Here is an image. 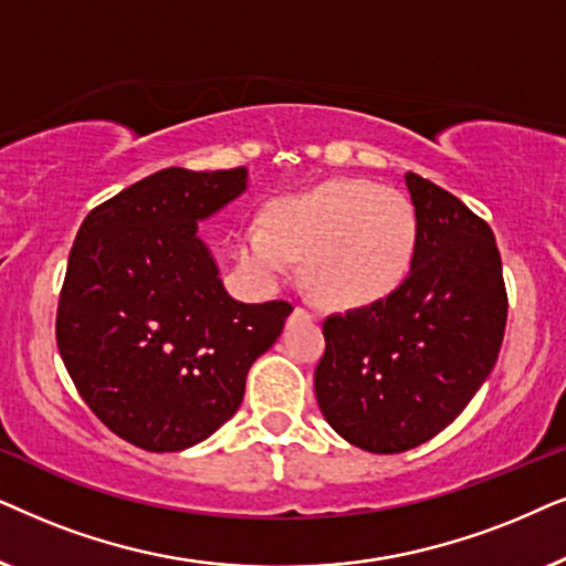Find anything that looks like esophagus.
Masks as SVG:
<instances>
[{"label": "esophagus", "mask_w": 566, "mask_h": 566, "mask_svg": "<svg viewBox=\"0 0 566 566\" xmlns=\"http://www.w3.org/2000/svg\"><path fill=\"white\" fill-rule=\"evenodd\" d=\"M295 315H307L305 307H295Z\"/></svg>", "instance_id": "34e87169"}]
</instances>
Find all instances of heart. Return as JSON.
<instances>
[{
  "instance_id": "obj_1",
  "label": "heart",
  "mask_w": 566,
  "mask_h": 566,
  "mask_svg": "<svg viewBox=\"0 0 566 566\" xmlns=\"http://www.w3.org/2000/svg\"><path fill=\"white\" fill-rule=\"evenodd\" d=\"M419 222L409 196L365 178H338L276 199L266 228L245 224L240 263L274 282L300 259L307 292L326 307L354 311L394 295L409 276Z\"/></svg>"
}]
</instances>
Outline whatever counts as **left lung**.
<instances>
[{"label":"left lung","mask_w":566,"mask_h":566,"mask_svg":"<svg viewBox=\"0 0 566 566\" xmlns=\"http://www.w3.org/2000/svg\"><path fill=\"white\" fill-rule=\"evenodd\" d=\"M419 222L411 271L380 303L323 321L315 367L323 417L367 453L440 434L492 373L507 326L494 232L461 199L406 172Z\"/></svg>","instance_id":"8db88e82"}]
</instances>
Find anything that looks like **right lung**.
Instances as JSON below:
<instances>
[{
	"label": "right lung",
	"instance_id": "1",
	"mask_svg": "<svg viewBox=\"0 0 566 566\" xmlns=\"http://www.w3.org/2000/svg\"><path fill=\"white\" fill-rule=\"evenodd\" d=\"M245 186V168H165L95 207L74 238L59 354L95 417L149 453L217 432L292 313L284 300H232L196 235Z\"/></svg>",
	"mask_w": 566,
	"mask_h": 566
}]
</instances>
